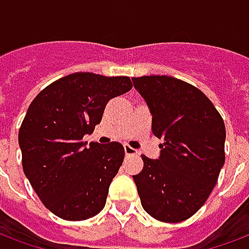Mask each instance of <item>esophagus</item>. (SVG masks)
<instances>
[{
    "label": "esophagus",
    "instance_id": "esophagus-1",
    "mask_svg": "<svg viewBox=\"0 0 249 249\" xmlns=\"http://www.w3.org/2000/svg\"><path fill=\"white\" fill-rule=\"evenodd\" d=\"M124 151L126 156H135V155H137V151L129 145H124Z\"/></svg>",
    "mask_w": 249,
    "mask_h": 249
}]
</instances>
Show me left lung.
I'll list each match as a JSON object with an SVG mask.
<instances>
[{"label": "left lung", "mask_w": 249, "mask_h": 249, "mask_svg": "<svg viewBox=\"0 0 249 249\" xmlns=\"http://www.w3.org/2000/svg\"><path fill=\"white\" fill-rule=\"evenodd\" d=\"M152 114V132L162 139L156 160L142 155L133 176L141 205L152 217L180 223L201 208L224 165L225 125L205 94L169 76L132 78Z\"/></svg>", "instance_id": "1"}]
</instances>
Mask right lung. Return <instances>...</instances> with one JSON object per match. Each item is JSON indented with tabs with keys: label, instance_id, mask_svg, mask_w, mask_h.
<instances>
[{
	"label": "right lung",
	"instance_id": "add662e5",
	"mask_svg": "<svg viewBox=\"0 0 249 249\" xmlns=\"http://www.w3.org/2000/svg\"><path fill=\"white\" fill-rule=\"evenodd\" d=\"M130 89L129 77L80 71L52 82L32 101L18 132L22 168L52 213L81 221L103 211L124 146H87L82 137L100 124L109 100Z\"/></svg>",
	"mask_w": 249,
	"mask_h": 249
}]
</instances>
